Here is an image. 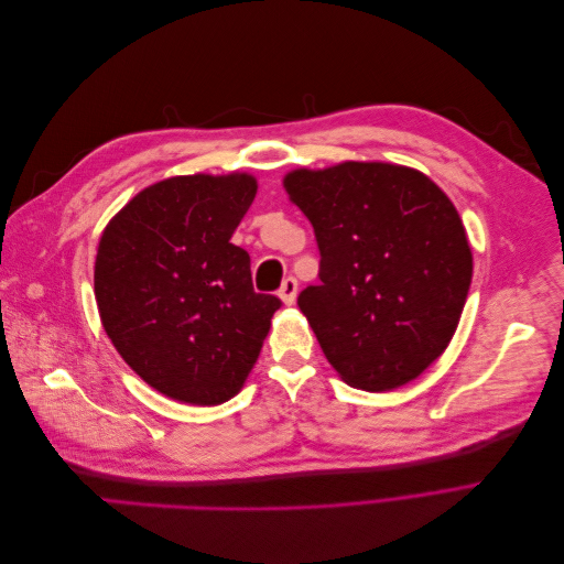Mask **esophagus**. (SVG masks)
Masks as SVG:
<instances>
[{
    "label": "esophagus",
    "mask_w": 564,
    "mask_h": 564,
    "mask_svg": "<svg viewBox=\"0 0 564 564\" xmlns=\"http://www.w3.org/2000/svg\"><path fill=\"white\" fill-rule=\"evenodd\" d=\"M296 294H299V282H296L294 278H286V280L282 282V286H280V294H278V296L282 299L284 305H294Z\"/></svg>",
    "instance_id": "34e87169"
}]
</instances>
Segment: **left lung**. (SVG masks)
I'll return each mask as SVG.
<instances>
[{"mask_svg": "<svg viewBox=\"0 0 564 564\" xmlns=\"http://www.w3.org/2000/svg\"><path fill=\"white\" fill-rule=\"evenodd\" d=\"M284 191L308 216L319 284L299 308L348 386L395 390L447 350L473 280L452 199L419 169L338 162L294 169Z\"/></svg>", "mask_w": 564, "mask_h": 564, "instance_id": "1", "label": "left lung"}]
</instances>
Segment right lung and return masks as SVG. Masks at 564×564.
Wrapping results in <instances>:
<instances>
[{
    "instance_id": "obj_1",
    "label": "right lung",
    "mask_w": 564,
    "mask_h": 564,
    "mask_svg": "<svg viewBox=\"0 0 564 564\" xmlns=\"http://www.w3.org/2000/svg\"><path fill=\"white\" fill-rule=\"evenodd\" d=\"M259 183L247 172L152 183L98 240L94 294L122 360L162 395L228 402L253 369L278 296L256 294L251 261L230 237Z\"/></svg>"
}]
</instances>
